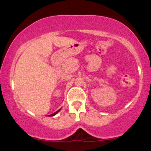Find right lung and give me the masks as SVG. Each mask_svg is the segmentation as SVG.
Returning <instances> with one entry per match:
<instances>
[{"label":"right lung","mask_w":151,"mask_h":151,"mask_svg":"<svg viewBox=\"0 0 151 151\" xmlns=\"http://www.w3.org/2000/svg\"><path fill=\"white\" fill-rule=\"evenodd\" d=\"M60 109H59V110L58 111H55V113H52V114H51L50 115H49V116H53V115H56L57 114V113H58L59 112V111H60Z\"/></svg>","instance_id":"obj_1"}]
</instances>
